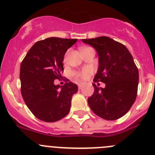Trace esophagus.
<instances>
[{"mask_svg":"<svg viewBox=\"0 0 155 155\" xmlns=\"http://www.w3.org/2000/svg\"><path fill=\"white\" fill-rule=\"evenodd\" d=\"M82 85L81 83H79L78 84V87H79V89H81L82 88Z\"/></svg>","mask_w":155,"mask_h":155,"instance_id":"esophagus-1","label":"esophagus"}]
</instances>
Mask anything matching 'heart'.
<instances>
[{
	"label": "heart",
	"instance_id": "1",
	"mask_svg": "<svg viewBox=\"0 0 155 155\" xmlns=\"http://www.w3.org/2000/svg\"><path fill=\"white\" fill-rule=\"evenodd\" d=\"M89 48V47L82 48V50L85 49V48ZM91 73H92V71H91V70H90V69H85V70H82V71L74 72L73 74V76L76 78H80V79H86L88 78V76H90Z\"/></svg>",
	"mask_w": 155,
	"mask_h": 155
}]
</instances>
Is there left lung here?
<instances>
[{
	"instance_id": "left-lung-1",
	"label": "left lung",
	"mask_w": 155,
	"mask_h": 155,
	"mask_svg": "<svg viewBox=\"0 0 155 155\" xmlns=\"http://www.w3.org/2000/svg\"><path fill=\"white\" fill-rule=\"evenodd\" d=\"M82 41L93 46L99 56L94 82L106 85L103 88L93 84L94 91L87 98L89 107L104 119H118L130 110L137 98L139 71L134 58L124 45L108 37Z\"/></svg>"
}]
</instances>
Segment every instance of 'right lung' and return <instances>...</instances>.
Instances as JSON below:
<instances>
[{
	"label": "right lung",
	"mask_w": 155,
	"mask_h": 155,
	"mask_svg": "<svg viewBox=\"0 0 155 155\" xmlns=\"http://www.w3.org/2000/svg\"><path fill=\"white\" fill-rule=\"evenodd\" d=\"M77 39L49 37L34 43L20 66L21 93L25 103L35 117L54 122L69 113L71 99L78 91L76 84L63 86L54 80L61 77L63 61L69 48Z\"/></svg>",
	"instance_id": "1"
}]
</instances>
